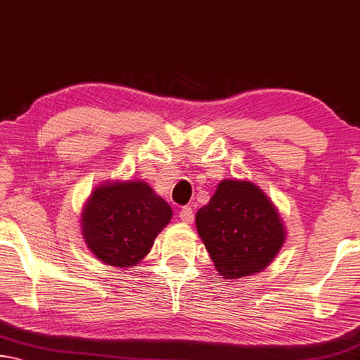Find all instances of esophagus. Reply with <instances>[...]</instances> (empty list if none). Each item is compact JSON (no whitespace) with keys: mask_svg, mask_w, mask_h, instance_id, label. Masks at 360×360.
I'll list each match as a JSON object with an SVG mask.
<instances>
[{"mask_svg":"<svg viewBox=\"0 0 360 360\" xmlns=\"http://www.w3.org/2000/svg\"><path fill=\"white\" fill-rule=\"evenodd\" d=\"M179 217H180L181 222H185V224H191V222H193V219H195V214H193V209H191L190 206H185V207H181V209H180Z\"/></svg>","mask_w":360,"mask_h":360,"instance_id":"34e87169","label":"esophagus"}]
</instances>
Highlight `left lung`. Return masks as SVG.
Wrapping results in <instances>:
<instances>
[{
    "label": "left lung",
    "mask_w": 360,
    "mask_h": 360,
    "mask_svg": "<svg viewBox=\"0 0 360 360\" xmlns=\"http://www.w3.org/2000/svg\"><path fill=\"white\" fill-rule=\"evenodd\" d=\"M196 229L214 267L225 280L261 272L285 243L272 201L248 180H222L196 212Z\"/></svg>",
    "instance_id": "1"
}]
</instances>
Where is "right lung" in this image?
Listing matches in <instances>:
<instances>
[{
  "mask_svg": "<svg viewBox=\"0 0 360 360\" xmlns=\"http://www.w3.org/2000/svg\"><path fill=\"white\" fill-rule=\"evenodd\" d=\"M170 219L172 209L145 181H110L86 201L82 235L103 264L130 267L146 256Z\"/></svg>",
  "mask_w": 360,
  "mask_h": 360,
  "instance_id": "right-lung-1",
  "label": "right lung"
}]
</instances>
